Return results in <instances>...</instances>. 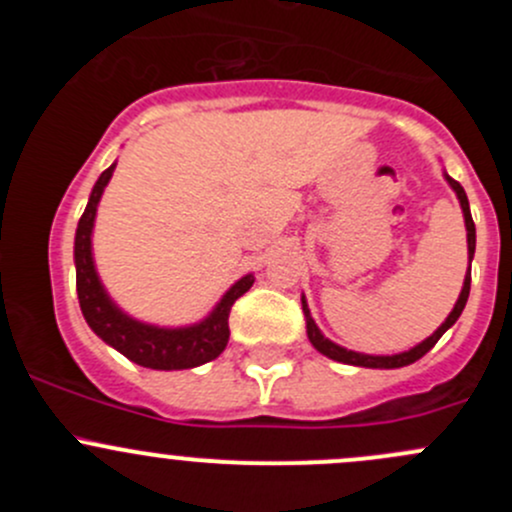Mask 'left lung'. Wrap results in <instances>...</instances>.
Instances as JSON below:
<instances>
[{
	"instance_id": "obj_1",
	"label": "left lung",
	"mask_w": 512,
	"mask_h": 512,
	"mask_svg": "<svg viewBox=\"0 0 512 512\" xmlns=\"http://www.w3.org/2000/svg\"><path fill=\"white\" fill-rule=\"evenodd\" d=\"M443 178L448 180V185H451L453 193H456L458 203H461L463 220H466V237H468V272H466V280H463V289H461V294H458V302L453 304V309H451V314L446 317V322H443L441 327H438L436 332L431 334V337H426L421 344L411 347L409 352L391 354V356L361 354V352H352V349L339 347V344H334L332 339L324 337V334L319 332L317 324H314L312 312H309V307H307V299L302 297V312H304V319H307V337H309V342H312V347L317 349V352H322L324 356H329V359H334V361H342V364L366 366V369H401V366L414 364V361L421 359L423 354L431 352L433 344H436L438 339H441L443 334H446L448 329H451L453 324L458 322V317H461L463 307H466V302H468V292H471V262H473V252H476V225H473L471 205H468L466 190H463L461 183H458V180H453L448 173H443Z\"/></svg>"
}]
</instances>
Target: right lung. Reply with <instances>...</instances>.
Returning a JSON list of instances; mask_svg holds the SVG:
<instances>
[{
    "label": "right lung",
    "mask_w": 512,
    "mask_h": 512,
    "mask_svg": "<svg viewBox=\"0 0 512 512\" xmlns=\"http://www.w3.org/2000/svg\"><path fill=\"white\" fill-rule=\"evenodd\" d=\"M113 168L103 170L98 175L94 190L89 195L84 215H81L79 227H76L74 240V265H76V292H79L81 312H84L86 324L94 329L96 337H101L108 347L121 352L133 364L146 366V369L158 371H175V369H193V366L213 361L215 356L223 354L230 339V309L237 297L247 292L255 282V277L245 275L235 282L223 294L213 312L205 319L195 324H185V327H158V324L141 322V319L131 317L123 312L111 294L103 287L101 277L96 272L94 262V245H91V235H94L96 210L101 203L103 188L111 180Z\"/></svg>",
    "instance_id": "add662e5"
}]
</instances>
